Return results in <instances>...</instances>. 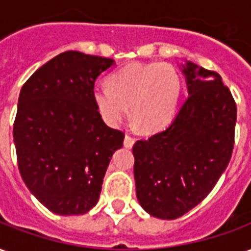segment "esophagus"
<instances>
[{
  "label": "esophagus",
  "mask_w": 251,
  "mask_h": 251,
  "mask_svg": "<svg viewBox=\"0 0 251 251\" xmlns=\"http://www.w3.org/2000/svg\"><path fill=\"white\" fill-rule=\"evenodd\" d=\"M134 142H135V140L133 138V137H131V135H129V134L125 135V140H124V145H125V148H129V149H130L131 146L134 145Z\"/></svg>",
  "instance_id": "1"
}]
</instances>
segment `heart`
<instances>
[{"label": "heart", "instance_id": "obj_1", "mask_svg": "<svg viewBox=\"0 0 251 251\" xmlns=\"http://www.w3.org/2000/svg\"><path fill=\"white\" fill-rule=\"evenodd\" d=\"M181 94L177 70L169 64L133 62L107 77V86L93 92V101L107 125L116 126L127 114L146 133L162 130L172 121Z\"/></svg>", "mask_w": 251, "mask_h": 251}]
</instances>
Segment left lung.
Instances as JSON below:
<instances>
[{"label": "left lung", "mask_w": 251, "mask_h": 251, "mask_svg": "<svg viewBox=\"0 0 251 251\" xmlns=\"http://www.w3.org/2000/svg\"><path fill=\"white\" fill-rule=\"evenodd\" d=\"M189 97L165 130L133 146L137 198L149 214L176 220L205 200L234 148L237 105L217 72L187 62Z\"/></svg>", "instance_id": "obj_1"}]
</instances>
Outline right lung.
<instances>
[{"mask_svg":"<svg viewBox=\"0 0 251 251\" xmlns=\"http://www.w3.org/2000/svg\"><path fill=\"white\" fill-rule=\"evenodd\" d=\"M111 58L69 50L24 83L13 125L17 163L37 200L59 215L88 213L100 198L111 155L124 131L103 122L94 82Z\"/></svg>","mask_w":251,"mask_h":251,"instance_id":"add662e5","label":"right lung"}]
</instances>
